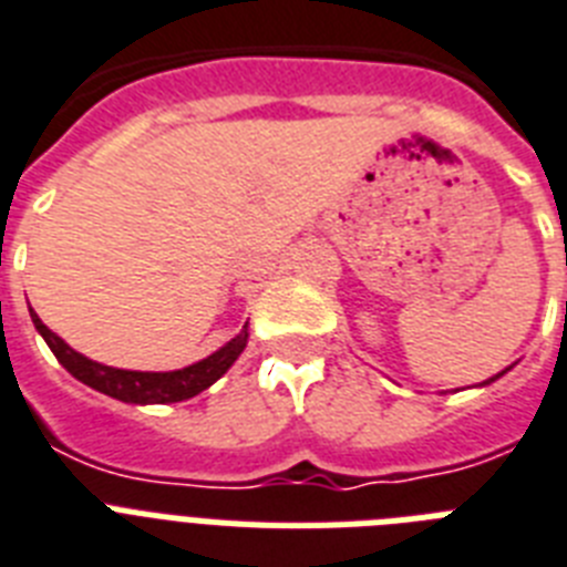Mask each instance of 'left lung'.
Returning a JSON list of instances; mask_svg holds the SVG:
<instances>
[{
    "label": "left lung",
    "mask_w": 567,
    "mask_h": 567,
    "mask_svg": "<svg viewBox=\"0 0 567 567\" xmlns=\"http://www.w3.org/2000/svg\"><path fill=\"white\" fill-rule=\"evenodd\" d=\"M509 370H513V367H507V370H504V372H509ZM504 372H498V375H492V379H486V381H483V384H481V388H486V384H492V381H498L501 375H504Z\"/></svg>",
    "instance_id": "obj_1"
}]
</instances>
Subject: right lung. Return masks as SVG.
I'll use <instances>...</instances> for the list:
<instances>
[{
  "instance_id": "1",
  "label": "right lung",
  "mask_w": 567,
  "mask_h": 567,
  "mask_svg": "<svg viewBox=\"0 0 567 567\" xmlns=\"http://www.w3.org/2000/svg\"><path fill=\"white\" fill-rule=\"evenodd\" d=\"M31 311V308H29ZM31 323L34 329L43 334V340L49 343V349L54 352L66 372H72L78 381H84L86 388L99 390V393L110 395V399H118V402L127 404H168V402H186L192 395L204 393L206 388H212L215 381L224 375V372L238 361V355L247 347V338L250 331L244 326L236 338L224 343L218 352L206 355L204 361L188 363L183 370L172 372H140V370H116V367H104L99 361H90L86 355L75 352L69 347L66 340L58 338L49 326L40 320V317L31 311Z\"/></svg>"
}]
</instances>
